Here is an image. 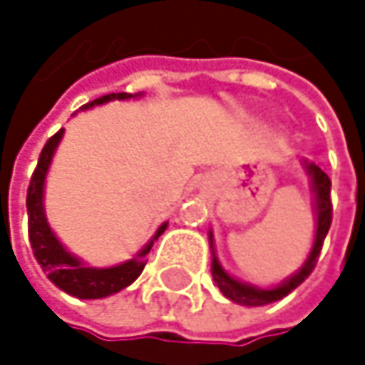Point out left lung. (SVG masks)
Returning a JSON list of instances; mask_svg holds the SVG:
<instances>
[{
  "instance_id": "1",
  "label": "left lung",
  "mask_w": 365,
  "mask_h": 365,
  "mask_svg": "<svg viewBox=\"0 0 365 365\" xmlns=\"http://www.w3.org/2000/svg\"><path fill=\"white\" fill-rule=\"evenodd\" d=\"M302 163V169L307 171L309 180H311V192H313V209H315V239H313V247L307 255L304 264L294 272L289 274L287 279H283L279 285L274 287H257L252 283H245V281H239L237 277H232L217 259L215 255V243H213V230H209V247H211V274H213V281L215 285L220 287V292L237 302V304H243V307H264V304H270V302H277L281 298H285L289 292H294L315 268L317 264V257L322 252V243L326 239L329 230V224H331V200H329V178L315 165V163H309L307 158L300 160Z\"/></svg>"
}]
</instances>
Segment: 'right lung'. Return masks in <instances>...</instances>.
Wrapping results in <instances>:
<instances>
[{
  "label": "right lung",
  "mask_w": 365,
  "mask_h": 365,
  "mask_svg": "<svg viewBox=\"0 0 365 365\" xmlns=\"http://www.w3.org/2000/svg\"><path fill=\"white\" fill-rule=\"evenodd\" d=\"M141 97V93L137 95H128V93H111L106 97H99L91 103H86L82 110H91L95 106H103L110 101H126V99H135ZM63 128L48 139V143L43 145L39 160H37V169L29 183V192H27V215H29V241H31V250L36 255L37 264L41 266V270L46 272V277L65 294L82 298V300H99V298H108L111 294H118L120 289L128 287L143 270L145 266V257L150 254L154 241L167 230L169 222L160 224L158 230L154 232V237L133 255L130 259H124L115 266H106V268H97L86 264L84 259H80L78 255H73L54 235V230L48 224L46 217V209H43V190H46V175L50 171L54 152L63 139Z\"/></svg>",
  "instance_id": "obj_1"
}]
</instances>
